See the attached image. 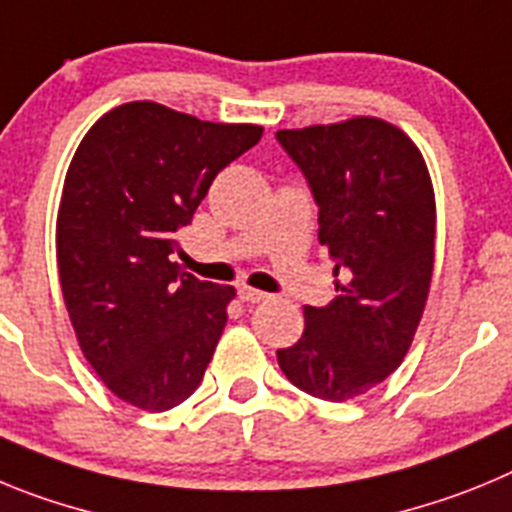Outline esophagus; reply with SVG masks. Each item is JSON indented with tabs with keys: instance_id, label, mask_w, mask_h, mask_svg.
Segmentation results:
<instances>
[{
	"instance_id": "1",
	"label": "esophagus",
	"mask_w": 512,
	"mask_h": 512,
	"mask_svg": "<svg viewBox=\"0 0 512 512\" xmlns=\"http://www.w3.org/2000/svg\"><path fill=\"white\" fill-rule=\"evenodd\" d=\"M237 293H239V301H245V303H262V301H267V298H270L267 293H262V290L247 288V285H242Z\"/></svg>"
}]
</instances>
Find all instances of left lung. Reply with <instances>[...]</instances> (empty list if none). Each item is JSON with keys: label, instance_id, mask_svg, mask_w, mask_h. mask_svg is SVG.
<instances>
[{"label": "left lung", "instance_id": "left-lung-1", "mask_svg": "<svg viewBox=\"0 0 512 512\" xmlns=\"http://www.w3.org/2000/svg\"><path fill=\"white\" fill-rule=\"evenodd\" d=\"M275 137L311 186L319 242L342 275L329 306L303 308V336L278 365L303 393L342 403L398 370L416 336L434 275V186L421 150L385 119Z\"/></svg>", "mask_w": 512, "mask_h": 512}]
</instances>
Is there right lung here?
<instances>
[{
	"label": "right lung",
	"mask_w": 512,
	"mask_h": 512,
	"mask_svg": "<svg viewBox=\"0 0 512 512\" xmlns=\"http://www.w3.org/2000/svg\"><path fill=\"white\" fill-rule=\"evenodd\" d=\"M260 137L257 124L130 101L78 145L55 224L58 275L78 347L124 403L160 413L199 388L237 293L181 273L176 232Z\"/></svg>",
	"instance_id": "1"
}]
</instances>
